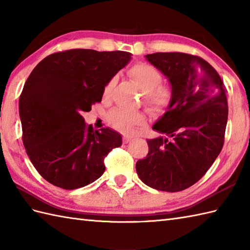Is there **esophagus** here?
Wrapping results in <instances>:
<instances>
[{"label":"esophagus","instance_id":"obj_1","mask_svg":"<svg viewBox=\"0 0 250 250\" xmlns=\"http://www.w3.org/2000/svg\"><path fill=\"white\" fill-rule=\"evenodd\" d=\"M131 140H132V137H130V136H124V143H125V144H128L129 142H131Z\"/></svg>","mask_w":250,"mask_h":250}]
</instances>
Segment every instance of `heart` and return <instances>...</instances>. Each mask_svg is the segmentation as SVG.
<instances>
[{
  "label": "heart",
  "mask_w": 250,
  "mask_h": 250,
  "mask_svg": "<svg viewBox=\"0 0 250 250\" xmlns=\"http://www.w3.org/2000/svg\"><path fill=\"white\" fill-rule=\"evenodd\" d=\"M129 75L134 79L139 87L145 92L148 105L155 110H163L169 105L173 98L172 89L162 84V76L155 66L147 63H137L129 68ZM115 83V78L105 84L103 93L107 95ZM109 124L124 133H131L136 125L145 122V117L140 111L116 108L108 115Z\"/></svg>",
  "instance_id": "1"
}]
</instances>
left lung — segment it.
Instances as JSON below:
<instances>
[{"label":"left lung","instance_id":"1","mask_svg":"<svg viewBox=\"0 0 250 250\" xmlns=\"http://www.w3.org/2000/svg\"><path fill=\"white\" fill-rule=\"evenodd\" d=\"M145 58L171 84L173 98L152 129L164 136L148 140V155L136 173L149 187L177 192L203 177L220 153L228 100L218 73L200 57L156 52Z\"/></svg>","mask_w":250,"mask_h":250}]
</instances>
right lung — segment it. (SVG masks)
I'll return each mask as SVG.
<instances>
[{"mask_svg": "<svg viewBox=\"0 0 250 250\" xmlns=\"http://www.w3.org/2000/svg\"><path fill=\"white\" fill-rule=\"evenodd\" d=\"M131 60L126 51L71 49L37 64L19 98L26 153L42 177L66 190L95 182L104 158L122 144L118 132L94 130L82 114L102 101L105 84Z\"/></svg>", "mask_w": 250, "mask_h": 250, "instance_id": "obj_1", "label": "right lung"}]
</instances>
